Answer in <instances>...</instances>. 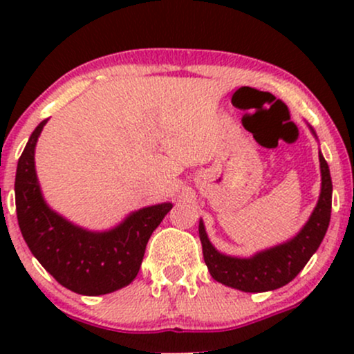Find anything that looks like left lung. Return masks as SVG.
I'll return each instance as SVG.
<instances>
[{"label":"left lung","mask_w":354,"mask_h":354,"mask_svg":"<svg viewBox=\"0 0 354 354\" xmlns=\"http://www.w3.org/2000/svg\"><path fill=\"white\" fill-rule=\"evenodd\" d=\"M308 128L311 135L318 140L313 126L308 124ZM318 156L321 171L318 203L308 221L293 238L241 258V256H231L218 251L209 241L205 223L200 219L198 231H200L203 246V258L213 279L225 286L245 291V293H265V291L278 290L288 284L306 266V263L323 241L331 218L333 183L330 166L321 151Z\"/></svg>","instance_id":"left-lung-1"}]
</instances>
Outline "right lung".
I'll return each instance as SVG.
<instances>
[{
  "instance_id": "1",
  "label": "right lung",
  "mask_w": 354,
  "mask_h": 354,
  "mask_svg": "<svg viewBox=\"0 0 354 354\" xmlns=\"http://www.w3.org/2000/svg\"><path fill=\"white\" fill-rule=\"evenodd\" d=\"M48 120L36 126L18 161L16 214L31 253L59 284L78 295L100 296L128 286L136 278L153 231L173 203L145 206L104 231L75 225L48 205L35 166V149Z\"/></svg>"
}]
</instances>
